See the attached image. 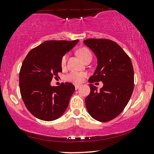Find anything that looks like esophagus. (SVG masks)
<instances>
[{
    "label": "esophagus",
    "instance_id": "1",
    "mask_svg": "<svg viewBox=\"0 0 154 154\" xmlns=\"http://www.w3.org/2000/svg\"><path fill=\"white\" fill-rule=\"evenodd\" d=\"M80 87H81L80 85H75V89H76V90H77V89H78L79 88H80Z\"/></svg>",
    "mask_w": 154,
    "mask_h": 154
}]
</instances>
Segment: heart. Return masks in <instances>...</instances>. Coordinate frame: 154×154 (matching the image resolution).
<instances>
[{
	"instance_id": "obj_1",
	"label": "heart",
	"mask_w": 154,
	"mask_h": 154,
	"mask_svg": "<svg viewBox=\"0 0 154 154\" xmlns=\"http://www.w3.org/2000/svg\"><path fill=\"white\" fill-rule=\"evenodd\" d=\"M78 54L80 57V58L85 61V59H87L89 57H92V53L90 51V49L87 48H82L78 51ZM66 61H67V54H65L63 56L61 60V65L62 67H64L66 64ZM87 77V74L85 72H71L66 76V80L72 82L74 83H80L83 82L84 79Z\"/></svg>"
}]
</instances>
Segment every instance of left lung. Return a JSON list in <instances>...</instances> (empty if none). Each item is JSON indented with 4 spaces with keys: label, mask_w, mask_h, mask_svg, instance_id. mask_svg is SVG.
Listing matches in <instances>:
<instances>
[{
    "label": "left lung",
    "mask_w": 154,
    "mask_h": 154,
    "mask_svg": "<svg viewBox=\"0 0 154 154\" xmlns=\"http://www.w3.org/2000/svg\"><path fill=\"white\" fill-rule=\"evenodd\" d=\"M84 44L97 58V66L89 79L90 93L85 98L87 110L94 119L108 122L121 113L132 95L134 72L128 55L116 42L106 38H88ZM103 82L100 91L92 85Z\"/></svg>",
    "instance_id": "obj_1"
}]
</instances>
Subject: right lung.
Instances as JSON below:
<instances>
[{
	"label": "right lung",
	"instance_id": "add662e5",
	"mask_svg": "<svg viewBox=\"0 0 154 154\" xmlns=\"http://www.w3.org/2000/svg\"><path fill=\"white\" fill-rule=\"evenodd\" d=\"M78 39L44 42L28 53L19 72V88L24 104L38 119L51 121L60 117L69 105L75 88L72 83L51 87L62 72L61 60Z\"/></svg>",
	"mask_w": 154,
	"mask_h": 154
}]
</instances>
